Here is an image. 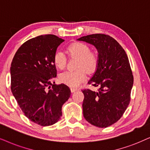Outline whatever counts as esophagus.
<instances>
[{
    "label": "esophagus",
    "mask_w": 150,
    "mask_h": 150,
    "mask_svg": "<svg viewBox=\"0 0 150 150\" xmlns=\"http://www.w3.org/2000/svg\"><path fill=\"white\" fill-rule=\"evenodd\" d=\"M71 92L72 93H74V92L77 91H78L79 89L78 88H71Z\"/></svg>",
    "instance_id": "esophagus-1"
}]
</instances>
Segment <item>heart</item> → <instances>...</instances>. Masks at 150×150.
Wrapping results in <instances>:
<instances>
[{
  "instance_id": "obj_1",
  "label": "heart",
  "mask_w": 150,
  "mask_h": 150,
  "mask_svg": "<svg viewBox=\"0 0 150 150\" xmlns=\"http://www.w3.org/2000/svg\"><path fill=\"white\" fill-rule=\"evenodd\" d=\"M67 53L70 57L77 58L75 71H67L61 73L59 79L61 82L70 86H77L85 80L86 71L93 73L99 64V56L86 43L74 42L67 48ZM66 54L61 50H57L53 55V63L60 70L65 69L66 66Z\"/></svg>"
}]
</instances>
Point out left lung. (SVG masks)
I'll return each instance as SVG.
<instances>
[{
    "label": "left lung",
    "mask_w": 150,
    "mask_h": 150,
    "mask_svg": "<svg viewBox=\"0 0 150 150\" xmlns=\"http://www.w3.org/2000/svg\"><path fill=\"white\" fill-rule=\"evenodd\" d=\"M94 45L99 64L88 82L98 92L83 89V114L93 125L106 128L120 119L131 100L134 77L125 51L115 39L104 34H93L78 39Z\"/></svg>",
    "instance_id": "1"
}]
</instances>
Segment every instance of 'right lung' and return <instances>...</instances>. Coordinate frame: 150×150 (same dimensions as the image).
<instances>
[{"label": "right lung", "instance_id": "add662e5", "mask_svg": "<svg viewBox=\"0 0 150 150\" xmlns=\"http://www.w3.org/2000/svg\"><path fill=\"white\" fill-rule=\"evenodd\" d=\"M64 41L53 35L30 39L21 45L11 64L13 96L25 115L41 126L52 125L61 118L62 105L71 96L67 85L51 83L57 76L53 55Z\"/></svg>", "mask_w": 150, "mask_h": 150}]
</instances>
